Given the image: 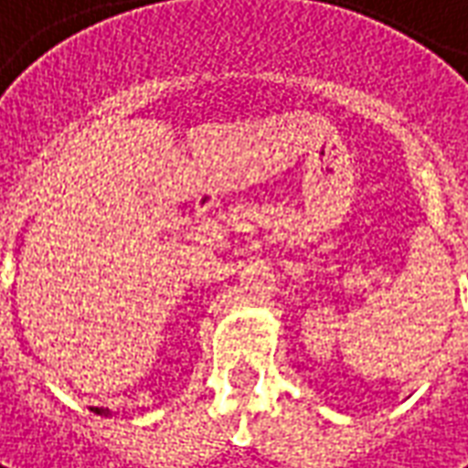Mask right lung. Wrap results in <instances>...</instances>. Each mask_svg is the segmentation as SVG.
Listing matches in <instances>:
<instances>
[{"label": "right lung", "mask_w": 468, "mask_h": 468, "mask_svg": "<svg viewBox=\"0 0 468 468\" xmlns=\"http://www.w3.org/2000/svg\"><path fill=\"white\" fill-rule=\"evenodd\" d=\"M96 412H104V410H99V408H96Z\"/></svg>", "instance_id": "obj_1"}]
</instances>
